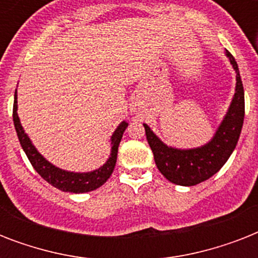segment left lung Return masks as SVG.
<instances>
[{
	"label": "left lung",
	"instance_id": "8db88e82",
	"mask_svg": "<svg viewBox=\"0 0 258 258\" xmlns=\"http://www.w3.org/2000/svg\"><path fill=\"white\" fill-rule=\"evenodd\" d=\"M226 56L236 71V93L228 113L217 130L216 135L208 145L190 150H178L166 146L155 134L145 125L146 138L153 150L158 170L166 179L179 186H194L209 179L226 163L233 150L236 149L244 124L245 97L240 71L233 54L226 50Z\"/></svg>",
	"mask_w": 258,
	"mask_h": 258
}]
</instances>
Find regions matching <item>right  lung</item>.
Segmentation results:
<instances>
[{"mask_svg": "<svg viewBox=\"0 0 258 258\" xmlns=\"http://www.w3.org/2000/svg\"><path fill=\"white\" fill-rule=\"evenodd\" d=\"M13 121L14 127H16V133H17L18 141L21 145L24 153L29 159V162L33 166V169L44 178V179L54 186L58 190L67 192H88L92 190H96L100 187L101 184L105 183V180L108 179L113 169H115V163H116L117 158V147L121 141L123 133L127 128L128 123L121 121L119 127L115 130V133L111 137V155H109L108 161L105 162L104 165L101 166L100 169L95 170L91 172H71L61 170L53 166L52 163L46 161L45 158L42 157L41 154L38 153L36 147L32 145V142L25 134L22 128L20 119L17 115V91L14 92V104H13Z\"/></svg>", "mask_w": 258, "mask_h": 258, "instance_id": "add662e5", "label": "right lung"}]
</instances>
